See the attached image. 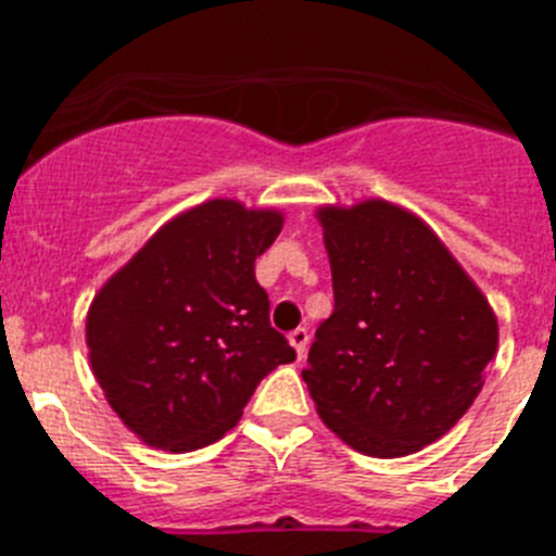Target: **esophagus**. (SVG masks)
Masks as SVG:
<instances>
[{
	"label": "esophagus",
	"mask_w": 556,
	"mask_h": 556,
	"mask_svg": "<svg viewBox=\"0 0 556 556\" xmlns=\"http://www.w3.org/2000/svg\"><path fill=\"white\" fill-rule=\"evenodd\" d=\"M289 345L294 348L298 358L306 356V348H308V331H306V328H294V331L289 333Z\"/></svg>",
	"instance_id": "obj_1"
}]
</instances>
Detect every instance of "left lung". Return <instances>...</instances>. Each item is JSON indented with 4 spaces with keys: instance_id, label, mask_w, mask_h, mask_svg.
Masks as SVG:
<instances>
[{
    "instance_id": "obj_1",
    "label": "left lung",
    "mask_w": 556,
    "mask_h": 556,
    "mask_svg": "<svg viewBox=\"0 0 556 556\" xmlns=\"http://www.w3.org/2000/svg\"><path fill=\"white\" fill-rule=\"evenodd\" d=\"M333 314L303 381L351 448L395 459L456 426L484 387L498 320L440 236L387 200L317 211Z\"/></svg>"
}]
</instances>
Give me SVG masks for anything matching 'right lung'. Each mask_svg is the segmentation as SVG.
Wrapping results in <instances>:
<instances>
[{
	"label": "right lung",
	"instance_id": "add662e5",
	"mask_svg": "<svg viewBox=\"0 0 556 556\" xmlns=\"http://www.w3.org/2000/svg\"><path fill=\"white\" fill-rule=\"evenodd\" d=\"M281 228V211L200 203L155 230L91 301V370L147 445L184 454L217 443L262 378L294 362L255 281V258Z\"/></svg>",
	"mask_w": 556,
	"mask_h": 556
}]
</instances>
